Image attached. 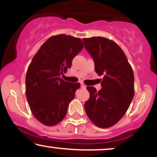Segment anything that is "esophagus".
<instances>
[{"label": "esophagus", "mask_w": 157, "mask_h": 157, "mask_svg": "<svg viewBox=\"0 0 157 157\" xmlns=\"http://www.w3.org/2000/svg\"><path fill=\"white\" fill-rule=\"evenodd\" d=\"M80 87L82 88V89H86V86L84 83H82V82H81V83H80Z\"/></svg>", "instance_id": "esophagus-1"}]
</instances>
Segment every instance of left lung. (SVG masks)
Returning a JSON list of instances; mask_svg holds the SVG:
<instances>
[{"label": "left lung", "instance_id": "8db88e82", "mask_svg": "<svg viewBox=\"0 0 157 157\" xmlns=\"http://www.w3.org/2000/svg\"><path fill=\"white\" fill-rule=\"evenodd\" d=\"M84 46L94 62L99 75H103L102 89L88 86L90 97L85 110L91 121L102 128H109L125 115L134 95V77L121 48L102 37L83 38Z\"/></svg>", "mask_w": 157, "mask_h": 157}]
</instances>
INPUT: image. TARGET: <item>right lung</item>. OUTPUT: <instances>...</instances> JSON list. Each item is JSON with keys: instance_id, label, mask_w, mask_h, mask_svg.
Segmentation results:
<instances>
[{"instance_id": "right-lung-1", "label": "right lung", "mask_w": 157, "mask_h": 157, "mask_svg": "<svg viewBox=\"0 0 157 157\" xmlns=\"http://www.w3.org/2000/svg\"><path fill=\"white\" fill-rule=\"evenodd\" d=\"M83 48L80 38L59 35L49 37L40 48L29 66L26 94L35 117L45 125L62 121L68 104L80 84L60 78L71 68L74 57Z\"/></svg>"}]
</instances>
